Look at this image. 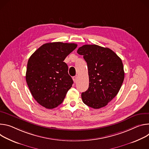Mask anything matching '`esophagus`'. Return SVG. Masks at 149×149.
Instances as JSON below:
<instances>
[{"instance_id":"1","label":"esophagus","mask_w":149,"mask_h":149,"mask_svg":"<svg viewBox=\"0 0 149 149\" xmlns=\"http://www.w3.org/2000/svg\"><path fill=\"white\" fill-rule=\"evenodd\" d=\"M77 79H78V76H77V75H76V76H74V77H73V80L74 83H76V82H77Z\"/></svg>"}]
</instances>
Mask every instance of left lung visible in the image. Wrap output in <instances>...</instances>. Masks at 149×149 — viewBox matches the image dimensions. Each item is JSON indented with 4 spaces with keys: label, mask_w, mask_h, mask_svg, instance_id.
<instances>
[{
    "label": "left lung",
    "mask_w": 149,
    "mask_h": 149,
    "mask_svg": "<svg viewBox=\"0 0 149 149\" xmlns=\"http://www.w3.org/2000/svg\"><path fill=\"white\" fill-rule=\"evenodd\" d=\"M77 52L84 56L88 68L89 88L81 93L82 101L94 109L105 107L118 94L123 83L121 59L111 49L95 44L84 45Z\"/></svg>",
    "instance_id": "8db88e82"
}]
</instances>
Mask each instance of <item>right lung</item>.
Here are the masks:
<instances>
[{"mask_svg":"<svg viewBox=\"0 0 149 149\" xmlns=\"http://www.w3.org/2000/svg\"><path fill=\"white\" fill-rule=\"evenodd\" d=\"M74 43L55 42L41 45L29 57L26 81L36 101L47 109L60 105L73 81L63 61L77 47Z\"/></svg>","mask_w":149,"mask_h":149,"instance_id":"right-lung-1","label":"right lung"}]
</instances>
